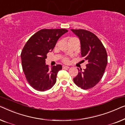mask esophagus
Returning <instances> with one entry per match:
<instances>
[{
    "instance_id": "esophagus-1",
    "label": "esophagus",
    "mask_w": 125,
    "mask_h": 125,
    "mask_svg": "<svg viewBox=\"0 0 125 125\" xmlns=\"http://www.w3.org/2000/svg\"><path fill=\"white\" fill-rule=\"evenodd\" d=\"M62 67H63V68H64V69H68V68H70V67L65 66V65H63V66H62Z\"/></svg>"
}]
</instances>
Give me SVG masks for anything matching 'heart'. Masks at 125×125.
I'll list each match as a JSON object with an SVG mask.
<instances>
[{
  "mask_svg": "<svg viewBox=\"0 0 125 125\" xmlns=\"http://www.w3.org/2000/svg\"><path fill=\"white\" fill-rule=\"evenodd\" d=\"M70 39H71V38H70ZM64 61L65 62H68V60L66 58V59H64Z\"/></svg>",
  "mask_w": 125,
  "mask_h": 125,
  "instance_id": "1",
  "label": "heart"
}]
</instances>
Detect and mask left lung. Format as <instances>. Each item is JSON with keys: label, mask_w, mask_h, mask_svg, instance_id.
Listing matches in <instances>:
<instances>
[{"label": "left lung", "mask_w": 125, "mask_h": 125, "mask_svg": "<svg viewBox=\"0 0 125 125\" xmlns=\"http://www.w3.org/2000/svg\"><path fill=\"white\" fill-rule=\"evenodd\" d=\"M79 38L82 57L88 61L86 68L78 69V74L73 79L79 87L88 89L95 86L103 77L108 58L105 48L94 33L84 29H71Z\"/></svg>", "instance_id": "obj_1"}]
</instances>
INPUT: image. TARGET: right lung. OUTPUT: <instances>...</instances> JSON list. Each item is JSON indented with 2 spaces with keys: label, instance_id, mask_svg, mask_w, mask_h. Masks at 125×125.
Wrapping results in <instances>:
<instances>
[{
  "label": "right lung",
  "instance_id": "1",
  "mask_svg": "<svg viewBox=\"0 0 125 125\" xmlns=\"http://www.w3.org/2000/svg\"><path fill=\"white\" fill-rule=\"evenodd\" d=\"M67 31L65 29L40 30L24 46L21 54L22 70L28 83L36 90H49L55 84L62 65L49 68L45 59L46 54L52 52L59 38Z\"/></svg>",
  "mask_w": 125,
  "mask_h": 125
}]
</instances>
